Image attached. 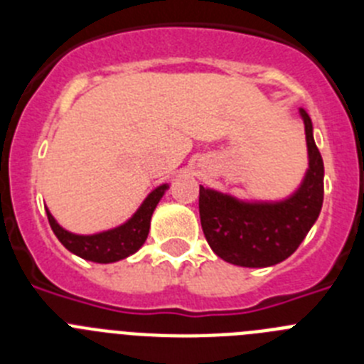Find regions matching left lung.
I'll list each match as a JSON object with an SVG mask.
<instances>
[{
    "instance_id": "left-lung-1",
    "label": "left lung",
    "mask_w": 364,
    "mask_h": 364,
    "mask_svg": "<svg viewBox=\"0 0 364 364\" xmlns=\"http://www.w3.org/2000/svg\"><path fill=\"white\" fill-rule=\"evenodd\" d=\"M310 169L294 197L277 204H246L200 186L198 213L205 240L226 262L266 268L282 262L304 240L323 208L324 166L311 120L301 109Z\"/></svg>"
}]
</instances>
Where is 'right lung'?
<instances>
[{"mask_svg": "<svg viewBox=\"0 0 364 364\" xmlns=\"http://www.w3.org/2000/svg\"><path fill=\"white\" fill-rule=\"evenodd\" d=\"M167 186H159L153 193H149V197L144 200L140 205V210L133 215V218L125 222L124 226L114 228L111 231H104L98 235H74L63 230L53 215L47 210V218L53 228L54 235L58 240L69 250L74 255L82 257L85 260H92V262H100V264H107V262H117V260L125 259V257L133 255L138 252L142 244L146 242L147 233H149L151 215H153L154 208L162 198L164 191Z\"/></svg>", "mask_w": 364, "mask_h": 364, "instance_id": "obj_1", "label": "right lung"}]
</instances>
